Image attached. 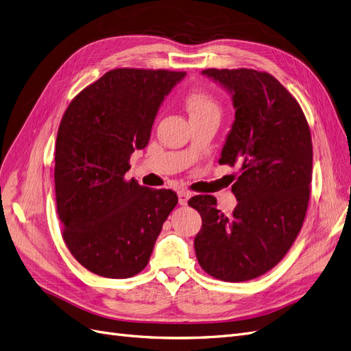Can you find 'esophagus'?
<instances>
[{"label": "esophagus", "instance_id": "obj_1", "mask_svg": "<svg viewBox=\"0 0 351 351\" xmlns=\"http://www.w3.org/2000/svg\"><path fill=\"white\" fill-rule=\"evenodd\" d=\"M189 199H190V193L187 192V190H180V192H178V204L184 206V205H187Z\"/></svg>", "mask_w": 351, "mask_h": 351}]
</instances>
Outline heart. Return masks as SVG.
I'll list each match as a JSON object with an SVG mask.
<instances>
[{
    "label": "heart",
    "mask_w": 351,
    "mask_h": 351,
    "mask_svg": "<svg viewBox=\"0 0 351 351\" xmlns=\"http://www.w3.org/2000/svg\"><path fill=\"white\" fill-rule=\"evenodd\" d=\"M187 110L190 119H197V117L206 115H219V105L210 97L209 93L197 92L190 95L187 98Z\"/></svg>",
    "instance_id": "b5f03b06"
}]
</instances>
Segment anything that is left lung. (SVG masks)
Returning a JSON list of instances; mask_svg holds the SVG:
<instances>
[{"instance_id": "obj_1", "label": "left lung", "mask_w": 351, "mask_h": 351, "mask_svg": "<svg viewBox=\"0 0 351 351\" xmlns=\"http://www.w3.org/2000/svg\"><path fill=\"white\" fill-rule=\"evenodd\" d=\"M232 101L234 121L219 164L240 165L231 192L232 215L214 196L189 205L202 217L197 262L214 278L240 282L261 277L290 250L303 226L312 182V137L300 105L271 74L239 69L202 71Z\"/></svg>"}]
</instances>
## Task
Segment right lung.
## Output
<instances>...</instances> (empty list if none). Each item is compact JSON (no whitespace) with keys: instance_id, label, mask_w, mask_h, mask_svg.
<instances>
[{"instance_id":"1","label":"right lung","mask_w":351,"mask_h":351,"mask_svg":"<svg viewBox=\"0 0 351 351\" xmlns=\"http://www.w3.org/2000/svg\"><path fill=\"white\" fill-rule=\"evenodd\" d=\"M183 71L115 69L66 110L56 143V196L62 237L90 272L130 278L149 262L177 205L173 190L125 182L134 149H145L159 107Z\"/></svg>"}]
</instances>
